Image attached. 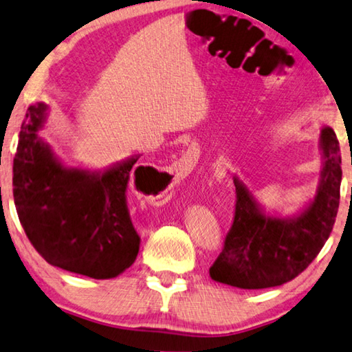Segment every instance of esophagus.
<instances>
[{"label":"esophagus","instance_id":"obj_1","mask_svg":"<svg viewBox=\"0 0 352 352\" xmlns=\"http://www.w3.org/2000/svg\"><path fill=\"white\" fill-rule=\"evenodd\" d=\"M192 153H186L183 155L180 160L177 161V166H175V177H182V180L185 177H188V174H191V169H192Z\"/></svg>","mask_w":352,"mask_h":352}]
</instances>
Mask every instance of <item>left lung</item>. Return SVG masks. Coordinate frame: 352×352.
Wrapping results in <instances>:
<instances>
[{
  "mask_svg": "<svg viewBox=\"0 0 352 352\" xmlns=\"http://www.w3.org/2000/svg\"><path fill=\"white\" fill-rule=\"evenodd\" d=\"M321 170L315 197L296 214L280 216L265 210L254 192L239 180L235 221L224 250L210 267V277L243 289L283 285L299 276L331 235L340 204L342 155L336 131H320Z\"/></svg>",
  "mask_w": 352,
  "mask_h": 352,
  "instance_id": "8db88e82",
  "label": "left lung"
}]
</instances>
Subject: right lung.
I'll use <instances>...</instances> for the list:
<instances>
[{
  "label": "right lung",
  "mask_w": 352,
  "mask_h": 352,
  "mask_svg": "<svg viewBox=\"0 0 352 352\" xmlns=\"http://www.w3.org/2000/svg\"><path fill=\"white\" fill-rule=\"evenodd\" d=\"M48 113L45 103L30 106L19 135L12 186L21 227L50 265L98 280L117 277L139 252L125 192L141 155L102 170L65 164L38 135Z\"/></svg>",
  "instance_id": "add662e5"
}]
</instances>
